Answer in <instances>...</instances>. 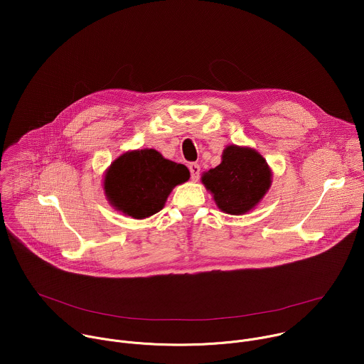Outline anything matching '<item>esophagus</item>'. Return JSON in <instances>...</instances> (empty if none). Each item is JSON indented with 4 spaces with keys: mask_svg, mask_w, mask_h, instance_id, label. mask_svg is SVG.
<instances>
[{
    "mask_svg": "<svg viewBox=\"0 0 364 364\" xmlns=\"http://www.w3.org/2000/svg\"><path fill=\"white\" fill-rule=\"evenodd\" d=\"M188 170H190L191 180H193V181L198 180V177H200V166L196 164V163H191V164H188Z\"/></svg>",
    "mask_w": 364,
    "mask_h": 364,
    "instance_id": "1",
    "label": "esophagus"
}]
</instances>
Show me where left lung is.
<instances>
[{"mask_svg":"<svg viewBox=\"0 0 364 364\" xmlns=\"http://www.w3.org/2000/svg\"><path fill=\"white\" fill-rule=\"evenodd\" d=\"M271 170L261 154L252 148L229 145L222 163L204 173L201 181L213 193L225 213L243 215L259 203L271 186Z\"/></svg>","mask_w":364,"mask_h":364,"instance_id":"left-lung-1","label":"left lung"}]
</instances>
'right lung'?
Wrapping results in <instances>:
<instances>
[{"mask_svg":"<svg viewBox=\"0 0 364 364\" xmlns=\"http://www.w3.org/2000/svg\"><path fill=\"white\" fill-rule=\"evenodd\" d=\"M190 177L186 166L166 160L155 149L122 154L107 171L103 188L117 210L144 219L159 213L171 190Z\"/></svg>","mask_w":364,"mask_h":364,"instance_id":"right-lung-1","label":"right lung"}]
</instances>
